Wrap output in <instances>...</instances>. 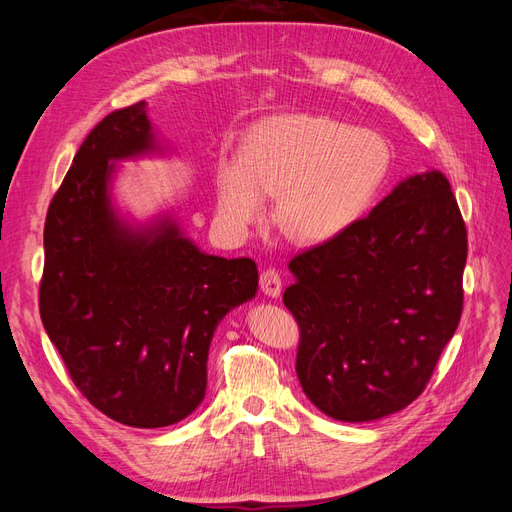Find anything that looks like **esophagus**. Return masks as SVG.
I'll return each instance as SVG.
<instances>
[{"instance_id": "1", "label": "esophagus", "mask_w": 512, "mask_h": 512, "mask_svg": "<svg viewBox=\"0 0 512 512\" xmlns=\"http://www.w3.org/2000/svg\"><path fill=\"white\" fill-rule=\"evenodd\" d=\"M260 290L267 294V297H280L282 294V277L275 269L260 271Z\"/></svg>"}]
</instances>
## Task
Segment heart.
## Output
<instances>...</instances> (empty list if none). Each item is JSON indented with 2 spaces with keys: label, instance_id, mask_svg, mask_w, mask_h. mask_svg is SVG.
<instances>
[{
  "label": "heart",
  "instance_id": "1",
  "mask_svg": "<svg viewBox=\"0 0 512 512\" xmlns=\"http://www.w3.org/2000/svg\"><path fill=\"white\" fill-rule=\"evenodd\" d=\"M389 168L391 147L374 130L324 115H271L247 130L239 156L218 160V215L243 235L275 194L273 220L284 235L320 245L361 220Z\"/></svg>",
  "mask_w": 512,
  "mask_h": 512
}]
</instances>
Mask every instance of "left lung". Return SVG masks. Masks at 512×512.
Returning <instances> with one entry per match:
<instances>
[{"label":"left lung","mask_w":512,"mask_h":512,"mask_svg":"<svg viewBox=\"0 0 512 512\" xmlns=\"http://www.w3.org/2000/svg\"><path fill=\"white\" fill-rule=\"evenodd\" d=\"M468 232L440 170L408 177L342 235L301 252L284 305L297 376L335 421L404 410L425 391L463 309Z\"/></svg>","instance_id":"obj_1"}]
</instances>
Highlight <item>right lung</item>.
<instances>
[{"mask_svg":"<svg viewBox=\"0 0 512 512\" xmlns=\"http://www.w3.org/2000/svg\"><path fill=\"white\" fill-rule=\"evenodd\" d=\"M153 151L145 102L89 132L46 213L40 282L42 324L76 389L143 429L200 406L213 333L258 290L252 258L200 252L170 215L130 224L117 213L115 162Z\"/></svg>","mask_w":512,"mask_h":512,"instance_id":"obj_1","label":"right lung"}]
</instances>
